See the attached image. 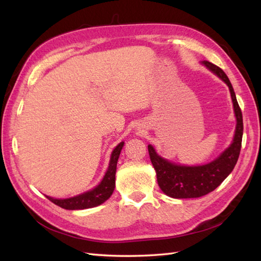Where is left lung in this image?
I'll return each mask as SVG.
<instances>
[{"label": "left lung", "instance_id": "obj_1", "mask_svg": "<svg viewBox=\"0 0 261 261\" xmlns=\"http://www.w3.org/2000/svg\"><path fill=\"white\" fill-rule=\"evenodd\" d=\"M203 64L229 86L237 118L236 135L231 146L218 159L210 164L194 166V167L171 164L159 157L150 145L148 146L149 156H150L151 164L156 170L160 190L166 195L174 198L201 197L214 191L233 170L241 150L243 134L242 112L238 104L233 87H232L228 76L220 67L206 62V60H204Z\"/></svg>", "mask_w": 261, "mask_h": 261}]
</instances>
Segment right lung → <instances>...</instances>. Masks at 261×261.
<instances>
[{
  "label": "right lung",
  "mask_w": 261,
  "mask_h": 261,
  "mask_svg": "<svg viewBox=\"0 0 261 261\" xmlns=\"http://www.w3.org/2000/svg\"><path fill=\"white\" fill-rule=\"evenodd\" d=\"M123 145L124 142H120L112 151L107 174H105L102 181L99 182V185L94 188V190L82 194V195L66 199H57L49 196H47V198L54 204H56L58 206L66 210H84L97 206V205L104 203L111 195H112V193L114 191L116 164H118V159Z\"/></svg>",
  "instance_id": "obj_1"
}]
</instances>
